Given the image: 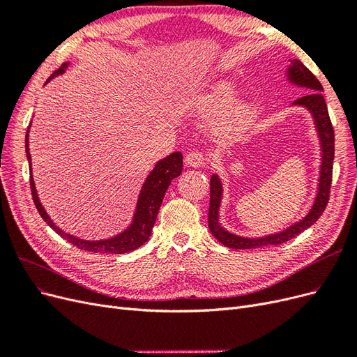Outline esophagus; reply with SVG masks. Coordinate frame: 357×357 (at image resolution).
Listing matches in <instances>:
<instances>
[{"instance_id": "esophagus-1", "label": "esophagus", "mask_w": 357, "mask_h": 357, "mask_svg": "<svg viewBox=\"0 0 357 357\" xmlns=\"http://www.w3.org/2000/svg\"><path fill=\"white\" fill-rule=\"evenodd\" d=\"M204 155L201 152H190L186 155V159H185V164L188 167H192V168H198V167H202L204 165Z\"/></svg>"}]
</instances>
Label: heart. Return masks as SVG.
<instances>
[{
    "mask_svg": "<svg viewBox=\"0 0 357 357\" xmlns=\"http://www.w3.org/2000/svg\"><path fill=\"white\" fill-rule=\"evenodd\" d=\"M236 96H238V89L234 83H220L199 100L198 112L205 117H220L234 105ZM247 114L248 109L245 105L235 107L234 110L228 113V116L223 117L219 128L220 134L231 137L238 132L245 122Z\"/></svg>",
    "mask_w": 357,
    "mask_h": 357,
    "instance_id": "heart-1",
    "label": "heart"
}]
</instances>
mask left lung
<instances>
[{"instance_id":"1","label":"left lung","mask_w":357,"mask_h":357,"mask_svg":"<svg viewBox=\"0 0 357 357\" xmlns=\"http://www.w3.org/2000/svg\"><path fill=\"white\" fill-rule=\"evenodd\" d=\"M289 66L284 71V79L289 84L295 88L307 91L304 96L296 100L291 107H301L310 113L312 123L319 139L320 147V165H319V178H317V190L314 195L310 210L304 218L290 223L286 228L277 232L265 234L261 236H243L228 231L220 223V207L223 201V181L218 172H214L210 180V208H208V228L213 236L223 245L235 248V250H245V248H256L265 245H277L286 243L308 229L311 225H314L321 213L325 211L326 204L329 201V190L332 181V165H333V153H335V135L333 128L329 119L328 107L323 98V88L320 82L316 79L304 63L299 59H289Z\"/></svg>"}]
</instances>
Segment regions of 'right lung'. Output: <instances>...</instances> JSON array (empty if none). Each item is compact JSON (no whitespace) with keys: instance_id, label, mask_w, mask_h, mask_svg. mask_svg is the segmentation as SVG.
I'll return each mask as SVG.
<instances>
[{"instance_id":"obj_1","label":"right lung","mask_w":357,"mask_h":357,"mask_svg":"<svg viewBox=\"0 0 357 357\" xmlns=\"http://www.w3.org/2000/svg\"><path fill=\"white\" fill-rule=\"evenodd\" d=\"M68 66L70 62L62 63V67L53 73L47 79L46 84L50 80L58 77V75L66 73ZM29 129H31V125L28 126L26 137H25V150H26L28 162H29L32 199H34V204L43 220H45L53 231H55L58 235H61L63 240H67L73 245L79 247L80 250H88L93 253L123 255V253L135 250V248L142 247L146 241H149L150 234H152L153 225L158 218L162 199L165 197V192L171 185V181L181 174L183 155L180 152H174L168 155L167 158L158 160L153 169L149 172V176L146 177L142 189H139L131 222H129V225L125 229H122L121 232L113 236H109V238L84 240V238H80V236H75V235H71L70 232L62 231L59 226L50 219V215L47 214L45 207H43V204L38 198V192L36 189L34 178H32V165H31V153H29Z\"/></svg>"}]
</instances>
